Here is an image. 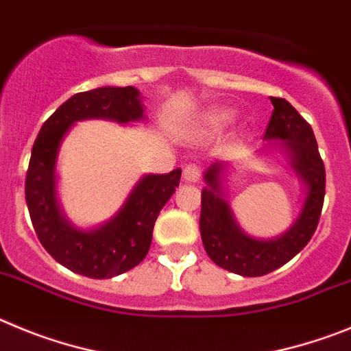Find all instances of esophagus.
I'll list each match as a JSON object with an SVG mask.
<instances>
[{
	"label": "esophagus",
	"instance_id": "esophagus-1",
	"mask_svg": "<svg viewBox=\"0 0 351 351\" xmlns=\"http://www.w3.org/2000/svg\"><path fill=\"white\" fill-rule=\"evenodd\" d=\"M199 178H201V166H197V164H189V166H185V169H183V180L187 183H195L199 182Z\"/></svg>",
	"mask_w": 351,
	"mask_h": 351
}]
</instances>
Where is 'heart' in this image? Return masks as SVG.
<instances>
[{
    "label": "heart",
    "instance_id": "1",
    "mask_svg": "<svg viewBox=\"0 0 351 351\" xmlns=\"http://www.w3.org/2000/svg\"><path fill=\"white\" fill-rule=\"evenodd\" d=\"M234 112L230 108H211L201 119V131L204 134H215L226 129L230 122L234 121Z\"/></svg>",
    "mask_w": 351,
    "mask_h": 351
}]
</instances>
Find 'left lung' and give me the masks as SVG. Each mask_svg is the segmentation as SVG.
Returning a JSON list of instances; mask_svg holds the SVG:
<instances>
[{
    "label": "left lung",
    "mask_w": 351,
    "mask_h": 351,
    "mask_svg": "<svg viewBox=\"0 0 351 351\" xmlns=\"http://www.w3.org/2000/svg\"><path fill=\"white\" fill-rule=\"evenodd\" d=\"M274 110L264 140L267 152L285 157L289 168L302 185L301 210L289 229L274 238H254L239 227L226 199L229 162H213L204 171L201 194V239L217 266L239 276H264L282 267L308 245L318 226L325 195V168L318 154L313 129L299 112L282 97H271Z\"/></svg>",
    "instance_id": "8db88e82"
}]
</instances>
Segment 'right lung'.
Listing matches in <instances>:
<instances>
[{"mask_svg":"<svg viewBox=\"0 0 351 351\" xmlns=\"http://www.w3.org/2000/svg\"><path fill=\"white\" fill-rule=\"evenodd\" d=\"M103 119L128 125L145 121L136 87H99L64 101L42 125L31 150L26 203L38 239L59 264L82 276L105 280L138 266L148 254L162 206L175 194L182 169L143 175L112 219L90 229L75 226L58 197V157L77 122Z\"/></svg>","mask_w":351,"mask_h":351,"instance_id":"add662e5","label":"right lung"}]
</instances>
